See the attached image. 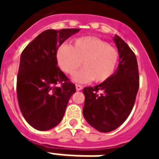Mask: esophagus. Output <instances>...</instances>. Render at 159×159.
<instances>
[{"label":"esophagus","mask_w":159,"mask_h":159,"mask_svg":"<svg viewBox=\"0 0 159 159\" xmlns=\"http://www.w3.org/2000/svg\"><path fill=\"white\" fill-rule=\"evenodd\" d=\"M76 91H80V90L83 89V86H81V85H78V84H76Z\"/></svg>","instance_id":"1"}]
</instances>
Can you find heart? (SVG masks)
Instances as JSON below:
<instances>
[{"label": "heart", "mask_w": 159, "mask_h": 159, "mask_svg": "<svg viewBox=\"0 0 159 159\" xmlns=\"http://www.w3.org/2000/svg\"><path fill=\"white\" fill-rule=\"evenodd\" d=\"M56 59L59 68L69 76L74 75L82 64L83 68L74 76L75 82L93 80L95 83H102L113 74L118 52L97 37L84 36L75 39L70 46H60Z\"/></svg>", "instance_id": "heart-1"}]
</instances>
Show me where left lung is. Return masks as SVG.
Listing matches in <instances>:
<instances>
[{
  "label": "left lung",
  "mask_w": 159,
  "mask_h": 159,
  "mask_svg": "<svg viewBox=\"0 0 159 159\" xmlns=\"http://www.w3.org/2000/svg\"><path fill=\"white\" fill-rule=\"evenodd\" d=\"M119 64L109 79L83 89V117L90 126L107 133L123 123L133 109L139 89L136 57L127 43L115 35Z\"/></svg>",
  "instance_id": "8db88e82"
}]
</instances>
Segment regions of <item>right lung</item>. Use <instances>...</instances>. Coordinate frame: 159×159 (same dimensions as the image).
<instances>
[{
  "mask_svg": "<svg viewBox=\"0 0 159 159\" xmlns=\"http://www.w3.org/2000/svg\"><path fill=\"white\" fill-rule=\"evenodd\" d=\"M79 29L47 30L24 49L17 77L19 108L27 123L40 131L63 119L76 86L58 67L57 50Z\"/></svg>",
  "mask_w": 159,
  "mask_h": 159,
  "instance_id": "right-lung-1",
  "label": "right lung"
}]
</instances>
